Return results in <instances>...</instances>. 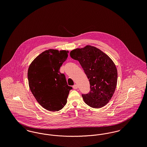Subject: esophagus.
I'll use <instances>...</instances> for the list:
<instances>
[{
	"instance_id": "34e87169",
	"label": "esophagus",
	"mask_w": 147,
	"mask_h": 147,
	"mask_svg": "<svg viewBox=\"0 0 147 147\" xmlns=\"http://www.w3.org/2000/svg\"><path fill=\"white\" fill-rule=\"evenodd\" d=\"M73 88L74 89H78V85L77 84H74L73 86Z\"/></svg>"
}]
</instances>
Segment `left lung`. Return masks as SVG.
Instances as JSON below:
<instances>
[{
	"label": "left lung",
	"instance_id": "left-lung-1",
	"mask_svg": "<svg viewBox=\"0 0 147 147\" xmlns=\"http://www.w3.org/2000/svg\"><path fill=\"white\" fill-rule=\"evenodd\" d=\"M70 56L77 60L89 79L90 91L82 94L86 104L101 108L112 97L117 82V70L112 59L100 49L87 45L72 50Z\"/></svg>",
	"mask_w": 147,
	"mask_h": 147
}]
</instances>
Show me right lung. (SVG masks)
Returning a JSON list of instances; mask_svg holds the SVG:
<instances>
[{
  "label": "right lung",
  "instance_id": "right-lung-1",
  "mask_svg": "<svg viewBox=\"0 0 147 147\" xmlns=\"http://www.w3.org/2000/svg\"><path fill=\"white\" fill-rule=\"evenodd\" d=\"M68 51L49 49L30 64L28 72L30 90L37 101L50 111L61 110L67 102L72 88L59 69L68 57Z\"/></svg>",
  "mask_w": 147,
  "mask_h": 147
}]
</instances>
